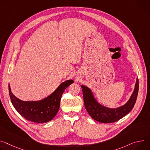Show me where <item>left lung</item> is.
Segmentation results:
<instances>
[{
  "label": "left lung",
  "instance_id": "8db88e82",
  "mask_svg": "<svg viewBox=\"0 0 150 150\" xmlns=\"http://www.w3.org/2000/svg\"><path fill=\"white\" fill-rule=\"evenodd\" d=\"M81 87L83 90L84 106L88 114L94 120L102 123H108L119 120L132 111L138 96L139 81L137 78L134 90L127 102L123 105L114 108L100 104L88 87L84 85H81Z\"/></svg>",
  "mask_w": 150,
  "mask_h": 150
}]
</instances>
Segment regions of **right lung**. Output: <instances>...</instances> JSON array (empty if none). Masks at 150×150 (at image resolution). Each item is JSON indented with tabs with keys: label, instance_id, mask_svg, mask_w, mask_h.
<instances>
[{
	"label": "right lung",
	"instance_id": "right-lung-1",
	"mask_svg": "<svg viewBox=\"0 0 150 150\" xmlns=\"http://www.w3.org/2000/svg\"><path fill=\"white\" fill-rule=\"evenodd\" d=\"M74 81L66 80L47 98L37 101H24L13 94L9 84V94L13 106L24 118L29 121L44 123L53 119L59 111L60 99L64 90Z\"/></svg>",
	"mask_w": 150,
	"mask_h": 150
}]
</instances>
